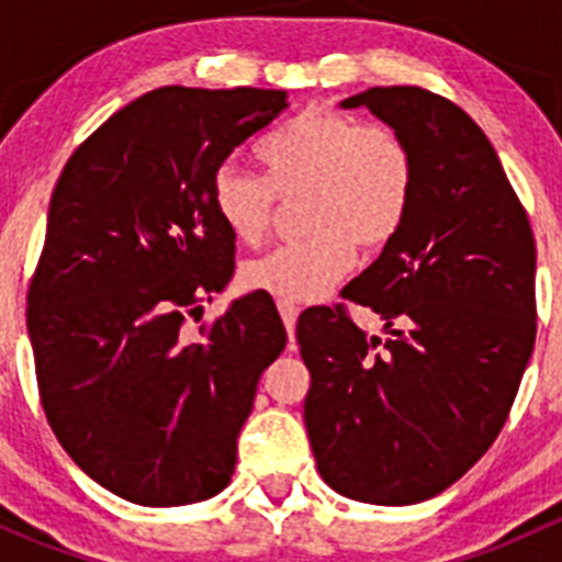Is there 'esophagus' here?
Returning <instances> with one entry per match:
<instances>
[{
  "label": "esophagus",
  "instance_id": "1",
  "mask_svg": "<svg viewBox=\"0 0 562 562\" xmlns=\"http://www.w3.org/2000/svg\"><path fill=\"white\" fill-rule=\"evenodd\" d=\"M277 310H280V315H282V323H285L288 334H291V337H293V331H296V317H299V307H296V304H291V302H277Z\"/></svg>",
  "mask_w": 562,
  "mask_h": 562
}]
</instances>
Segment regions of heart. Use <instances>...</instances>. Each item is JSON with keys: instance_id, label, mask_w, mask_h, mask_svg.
<instances>
[{"instance_id": "b5f03b06", "label": "heart", "mask_w": 562, "mask_h": 562, "mask_svg": "<svg viewBox=\"0 0 562 562\" xmlns=\"http://www.w3.org/2000/svg\"><path fill=\"white\" fill-rule=\"evenodd\" d=\"M266 176L225 162L212 181L214 209L231 236L258 245L277 201H302V245L277 247L241 269L249 291L315 302L353 263L356 245H389L411 214L416 160L396 130L310 108L258 146Z\"/></svg>"}]
</instances>
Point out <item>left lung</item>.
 <instances>
[{
    "label": "left lung",
    "instance_id": "1",
    "mask_svg": "<svg viewBox=\"0 0 562 562\" xmlns=\"http://www.w3.org/2000/svg\"><path fill=\"white\" fill-rule=\"evenodd\" d=\"M407 140L416 195L400 234L342 291L381 315L367 337L342 304L299 321L313 383L304 424L323 481L375 506L429 501L486 454L536 345V241L484 130L440 94L372 87Z\"/></svg>",
    "mask_w": 562,
    "mask_h": 562
}]
</instances>
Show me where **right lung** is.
Segmentation results:
<instances>
[{
	"instance_id": "right-lung-1",
	"label": "right lung",
	"mask_w": 562,
	"mask_h": 562,
	"mask_svg": "<svg viewBox=\"0 0 562 562\" xmlns=\"http://www.w3.org/2000/svg\"><path fill=\"white\" fill-rule=\"evenodd\" d=\"M288 108L282 89L162 87L67 160L30 285L43 411L61 449L113 495L187 506L223 492L260 372L288 342L255 296L184 331L234 277L214 173Z\"/></svg>"
}]
</instances>
